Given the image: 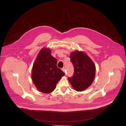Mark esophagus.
<instances>
[{"mask_svg": "<svg viewBox=\"0 0 126 126\" xmlns=\"http://www.w3.org/2000/svg\"><path fill=\"white\" fill-rule=\"evenodd\" d=\"M62 71H63V72H64V73H65V68H63L62 69Z\"/></svg>", "mask_w": 126, "mask_h": 126, "instance_id": "obj_1", "label": "esophagus"}]
</instances>
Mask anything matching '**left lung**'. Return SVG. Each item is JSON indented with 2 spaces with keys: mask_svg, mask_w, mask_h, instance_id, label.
Listing matches in <instances>:
<instances>
[{
  "mask_svg": "<svg viewBox=\"0 0 126 126\" xmlns=\"http://www.w3.org/2000/svg\"><path fill=\"white\" fill-rule=\"evenodd\" d=\"M70 58L74 67V73L68 78L73 89L83 91L93 83L95 75V66L90 57L82 51L72 52Z\"/></svg>",
  "mask_w": 126,
  "mask_h": 126,
  "instance_id": "1",
  "label": "left lung"
}]
</instances>
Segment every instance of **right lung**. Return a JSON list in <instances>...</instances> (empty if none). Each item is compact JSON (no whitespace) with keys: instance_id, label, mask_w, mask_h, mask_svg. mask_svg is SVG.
Returning <instances> with one entry per match:
<instances>
[{"instance_id":"obj_1","label":"right lung","mask_w":126,"mask_h":126,"mask_svg":"<svg viewBox=\"0 0 126 126\" xmlns=\"http://www.w3.org/2000/svg\"><path fill=\"white\" fill-rule=\"evenodd\" d=\"M48 48H42L32 68V79L37 90L45 94L52 92L64 73L57 66V60Z\"/></svg>"}]
</instances>
